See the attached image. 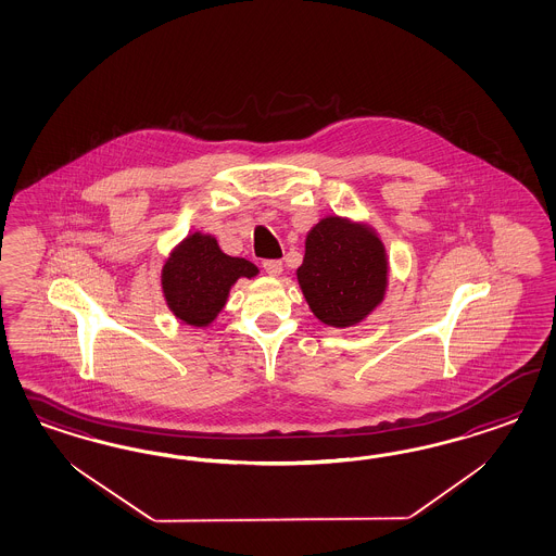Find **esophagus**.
Here are the masks:
<instances>
[{
    "instance_id": "1",
    "label": "esophagus",
    "mask_w": 556,
    "mask_h": 556,
    "mask_svg": "<svg viewBox=\"0 0 556 556\" xmlns=\"http://www.w3.org/2000/svg\"><path fill=\"white\" fill-rule=\"evenodd\" d=\"M263 269L265 273H269V275H281V270H283V263L281 261H275V258H269V261H263Z\"/></svg>"
}]
</instances>
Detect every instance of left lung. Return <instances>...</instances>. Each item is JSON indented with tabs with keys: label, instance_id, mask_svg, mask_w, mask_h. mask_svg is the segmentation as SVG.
Instances as JSON below:
<instances>
[{
	"label": "left lung",
	"instance_id": "obj_1",
	"mask_svg": "<svg viewBox=\"0 0 556 556\" xmlns=\"http://www.w3.org/2000/svg\"><path fill=\"white\" fill-rule=\"evenodd\" d=\"M298 279L318 320L334 328L354 326L383 300L386 249L365 226L337 216L320 219L305 238Z\"/></svg>",
	"mask_w": 556,
	"mask_h": 556
}]
</instances>
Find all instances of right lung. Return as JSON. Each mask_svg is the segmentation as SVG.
<instances>
[{"instance_id":"right-lung-1","label":"right lung","mask_w":556,"mask_h":556,"mask_svg":"<svg viewBox=\"0 0 556 556\" xmlns=\"http://www.w3.org/2000/svg\"><path fill=\"white\" fill-rule=\"evenodd\" d=\"M251 261L219 251L212 236H187L163 267V291L170 312L186 324L205 326L218 316L238 277H254Z\"/></svg>"}]
</instances>
